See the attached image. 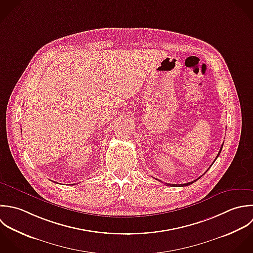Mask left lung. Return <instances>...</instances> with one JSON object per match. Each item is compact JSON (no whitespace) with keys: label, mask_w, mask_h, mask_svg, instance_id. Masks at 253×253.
<instances>
[{"label":"left lung","mask_w":253,"mask_h":253,"mask_svg":"<svg viewBox=\"0 0 253 253\" xmlns=\"http://www.w3.org/2000/svg\"><path fill=\"white\" fill-rule=\"evenodd\" d=\"M222 149H223V145H222V147H221V149H220V152H219V154L217 155V157H216L215 161H216V160L218 159V157L220 156ZM215 161H214V163H215ZM212 165H213V164H212ZM212 165H211V166H212ZM210 168H211V167H210ZM210 168H209V169H210ZM207 170H208V169H207ZM207 170H206V171H207ZM199 178H200V177H199ZM199 178H197V179H195V180H193V181H191V182H188V183H184V184H170V183H166V184H167V185H169V186H173V187H181V186H187V185H190V184L194 183V182H195V181H197Z\"/></svg>","instance_id":"1"}]
</instances>
